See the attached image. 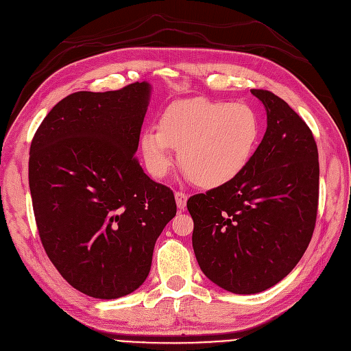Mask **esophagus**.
Listing matches in <instances>:
<instances>
[{"mask_svg":"<svg viewBox=\"0 0 351 351\" xmlns=\"http://www.w3.org/2000/svg\"><path fill=\"white\" fill-rule=\"evenodd\" d=\"M175 199H176V205L179 210H184L186 206V201H188V195L185 192H175Z\"/></svg>","mask_w":351,"mask_h":351,"instance_id":"34e87169","label":"esophagus"}]
</instances>
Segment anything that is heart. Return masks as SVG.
<instances>
[{
	"label": "heart",
	"mask_w": 351,
	"mask_h": 351,
	"mask_svg": "<svg viewBox=\"0 0 351 351\" xmlns=\"http://www.w3.org/2000/svg\"><path fill=\"white\" fill-rule=\"evenodd\" d=\"M262 134L261 117L244 102L208 98L179 99L169 104L158 128L140 136L147 171L163 178L179 149V165L193 184L218 188L230 184L247 167Z\"/></svg>",
	"instance_id": "obj_1"
}]
</instances>
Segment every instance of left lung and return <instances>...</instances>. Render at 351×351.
Returning a JSON list of instances; mask_svg holds the SVG:
<instances>
[{"label": "left lung", "mask_w": 351, "mask_h": 351, "mask_svg": "<svg viewBox=\"0 0 351 351\" xmlns=\"http://www.w3.org/2000/svg\"><path fill=\"white\" fill-rule=\"evenodd\" d=\"M267 128L250 165L230 184L188 199L192 247L204 275L232 293H257L301 261L318 211L319 163L306 123L266 89Z\"/></svg>", "instance_id": "left-lung-1"}]
</instances>
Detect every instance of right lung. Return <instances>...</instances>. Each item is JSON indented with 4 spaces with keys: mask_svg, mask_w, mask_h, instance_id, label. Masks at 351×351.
<instances>
[{
    "mask_svg": "<svg viewBox=\"0 0 351 351\" xmlns=\"http://www.w3.org/2000/svg\"><path fill=\"white\" fill-rule=\"evenodd\" d=\"M149 97L147 82L73 93L32 140L29 185L45 252L64 280L98 300L146 280L156 240L176 215L172 189L134 156Z\"/></svg>",
    "mask_w": 351,
    "mask_h": 351,
    "instance_id": "obj_1",
    "label": "right lung"
}]
</instances>
